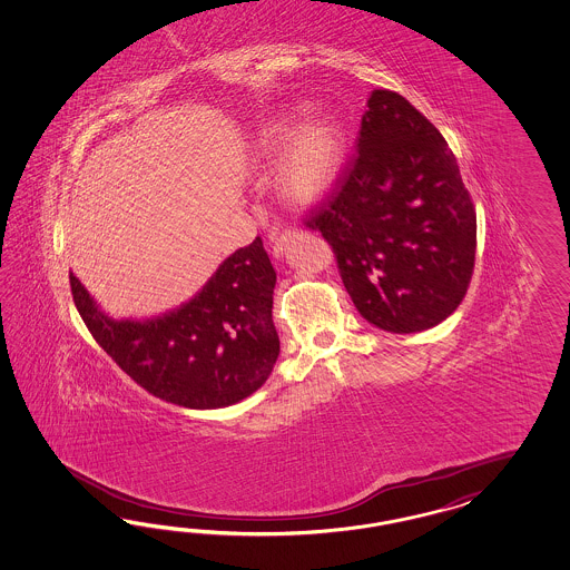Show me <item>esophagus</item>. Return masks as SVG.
Returning a JSON list of instances; mask_svg holds the SVG:
<instances>
[{"mask_svg":"<svg viewBox=\"0 0 570 570\" xmlns=\"http://www.w3.org/2000/svg\"><path fill=\"white\" fill-rule=\"evenodd\" d=\"M297 230H285V233H281L277 239L273 242V254H275V258H283V254L289 249V245L297 239Z\"/></svg>","mask_w":570,"mask_h":570,"instance_id":"obj_1","label":"esophagus"}]
</instances>
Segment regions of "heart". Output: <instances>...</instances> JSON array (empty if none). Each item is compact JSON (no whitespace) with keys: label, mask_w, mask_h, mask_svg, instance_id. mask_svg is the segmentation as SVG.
Returning a JSON list of instances; mask_svg holds the SVG:
<instances>
[{"label":"heart","mask_w":570,"mask_h":570,"mask_svg":"<svg viewBox=\"0 0 570 570\" xmlns=\"http://www.w3.org/2000/svg\"><path fill=\"white\" fill-rule=\"evenodd\" d=\"M292 129L278 127L271 146H281ZM345 163V135L342 125L331 118H318L304 125L293 137L281 163L278 183L283 194L297 202L309 204L326 196L342 177Z\"/></svg>","instance_id":"heart-1"}]
</instances>
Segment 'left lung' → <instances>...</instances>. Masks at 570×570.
I'll return each mask as SVG.
<instances>
[{
  "mask_svg": "<svg viewBox=\"0 0 570 570\" xmlns=\"http://www.w3.org/2000/svg\"><path fill=\"white\" fill-rule=\"evenodd\" d=\"M358 154L306 227L337 256L360 314L390 333L440 325L464 299L476 212L452 149L406 98L374 89Z\"/></svg>",
  "mask_w": 570,
  "mask_h": 570,
  "instance_id": "obj_1",
  "label": "left lung"
}]
</instances>
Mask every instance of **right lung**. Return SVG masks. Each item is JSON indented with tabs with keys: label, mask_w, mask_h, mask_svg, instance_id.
I'll list each match as a JSON object with an SVG mask.
<instances>
[{
	"label": "right lung",
	"mask_w": 570,
	"mask_h": 570,
	"mask_svg": "<svg viewBox=\"0 0 570 570\" xmlns=\"http://www.w3.org/2000/svg\"><path fill=\"white\" fill-rule=\"evenodd\" d=\"M275 283L277 273L256 237L179 308L118 321L70 273L75 306L101 350L151 395L194 410L233 406L273 373L281 352Z\"/></svg>",
	"instance_id": "obj_1"
}]
</instances>
